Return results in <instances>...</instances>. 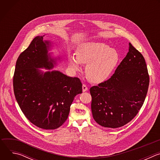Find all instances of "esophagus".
Segmentation results:
<instances>
[{"label": "esophagus", "mask_w": 160, "mask_h": 160, "mask_svg": "<svg viewBox=\"0 0 160 160\" xmlns=\"http://www.w3.org/2000/svg\"><path fill=\"white\" fill-rule=\"evenodd\" d=\"M87 90H88L87 87L85 84H83V85H82V90H83V92H85V91H87Z\"/></svg>", "instance_id": "34e87169"}]
</instances>
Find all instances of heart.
Here are the masks:
<instances>
[{
    "mask_svg": "<svg viewBox=\"0 0 160 160\" xmlns=\"http://www.w3.org/2000/svg\"><path fill=\"white\" fill-rule=\"evenodd\" d=\"M120 59L118 52L108 45L98 42H88L80 44L77 56H71V66L76 70L80 69V63L87 64L85 75L92 83L105 81L115 70Z\"/></svg>",
    "mask_w": 160,
    "mask_h": 160,
    "instance_id": "heart-1",
    "label": "heart"
}]
</instances>
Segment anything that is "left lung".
I'll list each match as a JSON object with an SVG mask.
<instances>
[{
	"label": "left lung",
	"instance_id": "1",
	"mask_svg": "<svg viewBox=\"0 0 160 160\" xmlns=\"http://www.w3.org/2000/svg\"><path fill=\"white\" fill-rule=\"evenodd\" d=\"M149 76L142 54L129 43L126 57L110 78L90 88L94 120L108 128L130 122L145 101Z\"/></svg>",
	"mask_w": 160,
	"mask_h": 160
}]
</instances>
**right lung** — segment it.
I'll list each match as a JSON object with an SVG mask.
<instances>
[{
	"label": "right lung",
	"mask_w": 160,
	"mask_h": 160,
	"mask_svg": "<svg viewBox=\"0 0 160 160\" xmlns=\"http://www.w3.org/2000/svg\"><path fill=\"white\" fill-rule=\"evenodd\" d=\"M43 38L35 37L19 56L13 77L14 93L31 123L43 129L54 130L67 120L74 98L82 92V84L78 78L59 71L43 73L37 69L54 67V61L48 54L49 42Z\"/></svg>",
	"instance_id": "obj_1"
}]
</instances>
